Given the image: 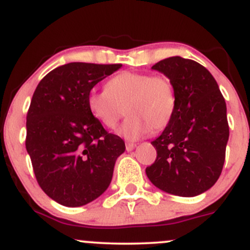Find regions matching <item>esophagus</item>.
<instances>
[{
  "instance_id": "1",
  "label": "esophagus",
  "mask_w": 250,
  "mask_h": 250,
  "mask_svg": "<svg viewBox=\"0 0 250 250\" xmlns=\"http://www.w3.org/2000/svg\"><path fill=\"white\" fill-rule=\"evenodd\" d=\"M136 146L137 145L134 143H126V150L127 151H132Z\"/></svg>"
}]
</instances>
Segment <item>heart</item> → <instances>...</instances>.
Listing matches in <instances>:
<instances>
[{
	"mask_svg": "<svg viewBox=\"0 0 250 250\" xmlns=\"http://www.w3.org/2000/svg\"><path fill=\"white\" fill-rule=\"evenodd\" d=\"M87 106L103 126L113 128L128 113L119 132L127 139H138L167 127L175 116L177 97L172 81L165 75L125 71L106 83V89L89 92Z\"/></svg>",
	"mask_w": 250,
	"mask_h": 250,
	"instance_id": "heart-1",
	"label": "heart"
}]
</instances>
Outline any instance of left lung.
Returning <instances> with one entry per match:
<instances>
[{"mask_svg": "<svg viewBox=\"0 0 250 250\" xmlns=\"http://www.w3.org/2000/svg\"><path fill=\"white\" fill-rule=\"evenodd\" d=\"M152 69L172 81L177 107L151 142L157 158L146 176L163 191L193 197L210 189L222 172L229 138L226 102L214 77L196 61L171 57Z\"/></svg>", "mask_w": 250, "mask_h": 250, "instance_id": "8db88e82", "label": "left lung"}]
</instances>
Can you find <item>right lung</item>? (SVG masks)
I'll use <instances>...</instances> for the list:
<instances>
[{"label": "right lung", "mask_w": 250, "mask_h": 250, "mask_svg": "<svg viewBox=\"0 0 250 250\" xmlns=\"http://www.w3.org/2000/svg\"><path fill=\"white\" fill-rule=\"evenodd\" d=\"M120 63L71 62L39 83L27 113L26 148L36 181L52 200L81 207L107 189L117 158L125 151L87 106L91 89Z\"/></svg>", "instance_id": "add662e5"}]
</instances>
